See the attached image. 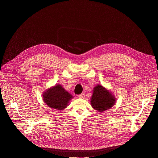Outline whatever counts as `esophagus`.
Segmentation results:
<instances>
[{"instance_id":"esophagus-1","label":"esophagus","mask_w":158,"mask_h":158,"mask_svg":"<svg viewBox=\"0 0 158 158\" xmlns=\"http://www.w3.org/2000/svg\"><path fill=\"white\" fill-rule=\"evenodd\" d=\"M84 96H85V94H84V93H82V94H79V96H78V97L79 98H84Z\"/></svg>"}]
</instances>
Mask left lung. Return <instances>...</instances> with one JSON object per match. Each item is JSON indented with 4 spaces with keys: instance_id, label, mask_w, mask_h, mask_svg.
Returning a JSON list of instances; mask_svg holds the SVG:
<instances>
[{
    "instance_id": "obj_1",
    "label": "left lung",
    "mask_w": 158,
    "mask_h": 158,
    "mask_svg": "<svg viewBox=\"0 0 158 158\" xmlns=\"http://www.w3.org/2000/svg\"><path fill=\"white\" fill-rule=\"evenodd\" d=\"M115 98L110 92L101 85H96L91 98L92 107L99 112H103L114 106Z\"/></svg>"
}]
</instances>
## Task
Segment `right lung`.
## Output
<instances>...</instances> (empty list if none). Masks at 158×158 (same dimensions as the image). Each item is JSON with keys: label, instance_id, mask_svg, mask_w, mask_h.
<instances>
[{"label": "right lung", "instance_id": "right-lung-1", "mask_svg": "<svg viewBox=\"0 0 158 158\" xmlns=\"http://www.w3.org/2000/svg\"><path fill=\"white\" fill-rule=\"evenodd\" d=\"M44 101L50 107L61 110L64 109L73 98L60 85H57L44 93Z\"/></svg>", "mask_w": 158, "mask_h": 158}]
</instances>
